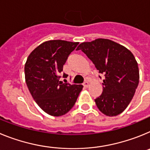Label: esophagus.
Wrapping results in <instances>:
<instances>
[{"instance_id":"34e87169","label":"esophagus","mask_w":150,"mask_h":150,"mask_svg":"<svg viewBox=\"0 0 150 150\" xmlns=\"http://www.w3.org/2000/svg\"><path fill=\"white\" fill-rule=\"evenodd\" d=\"M88 86H89V83L88 81H86L84 83H83V86L86 87V88H88Z\"/></svg>"}]
</instances>
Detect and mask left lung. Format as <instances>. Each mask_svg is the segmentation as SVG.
Instances as JSON below:
<instances>
[{"label": "left lung", "instance_id": "obj_1", "mask_svg": "<svg viewBox=\"0 0 150 150\" xmlns=\"http://www.w3.org/2000/svg\"><path fill=\"white\" fill-rule=\"evenodd\" d=\"M103 74V92L95 100L99 110L108 116H116L126 109L139 83L137 62L132 52L109 39L98 38L79 45Z\"/></svg>", "mask_w": 150, "mask_h": 150}]
</instances>
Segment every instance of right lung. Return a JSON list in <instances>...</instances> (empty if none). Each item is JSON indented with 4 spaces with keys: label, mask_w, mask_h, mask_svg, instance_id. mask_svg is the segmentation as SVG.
Returning <instances> with one entry per match:
<instances>
[{
    "label": "right lung",
    "mask_w": 150,
    "mask_h": 150,
    "mask_svg": "<svg viewBox=\"0 0 150 150\" xmlns=\"http://www.w3.org/2000/svg\"><path fill=\"white\" fill-rule=\"evenodd\" d=\"M78 42L54 40L36 47L25 64V76L30 95L44 112L53 116L66 114L74 107L83 89L82 85L60 80L68 55ZM67 75L63 74V77Z\"/></svg>",
    "instance_id": "1"
}]
</instances>
